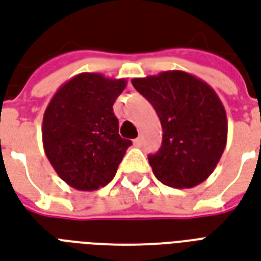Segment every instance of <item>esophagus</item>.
Masks as SVG:
<instances>
[{"mask_svg":"<svg viewBox=\"0 0 261 261\" xmlns=\"http://www.w3.org/2000/svg\"><path fill=\"white\" fill-rule=\"evenodd\" d=\"M133 142H134V146L140 148V146H142V144H144V140H142L141 137H138V138H136V140L133 141Z\"/></svg>","mask_w":261,"mask_h":261,"instance_id":"esophagus-1","label":"esophagus"}]
</instances>
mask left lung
<instances>
[{
	"label": "left lung",
	"instance_id": "1",
	"mask_svg": "<svg viewBox=\"0 0 261 261\" xmlns=\"http://www.w3.org/2000/svg\"><path fill=\"white\" fill-rule=\"evenodd\" d=\"M159 116L163 140L158 153L148 156L160 182L192 188L207 178L227 144V115L212 87L187 71H162L133 79Z\"/></svg>",
	"mask_w": 261,
	"mask_h": 261
}]
</instances>
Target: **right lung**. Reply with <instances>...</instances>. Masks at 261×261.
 Listing matches in <instances>:
<instances>
[{
	"label": "right lung",
	"instance_id": "1",
	"mask_svg": "<svg viewBox=\"0 0 261 261\" xmlns=\"http://www.w3.org/2000/svg\"><path fill=\"white\" fill-rule=\"evenodd\" d=\"M124 79L99 73L71 77L52 96L42 117V144L49 163L71 188L94 191L115 177L130 140L119 136L113 103Z\"/></svg>",
	"mask_w": 261,
	"mask_h": 261
}]
</instances>
